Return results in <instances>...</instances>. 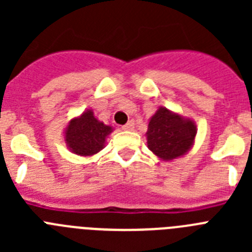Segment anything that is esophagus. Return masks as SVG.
Segmentation results:
<instances>
[{"instance_id":"esophagus-1","label":"esophagus","mask_w":252,"mask_h":252,"mask_svg":"<svg viewBox=\"0 0 252 252\" xmlns=\"http://www.w3.org/2000/svg\"><path fill=\"white\" fill-rule=\"evenodd\" d=\"M133 127H135V124H133V121H128L127 124L125 125V126H122V130L131 131V130H133Z\"/></svg>"}]
</instances>
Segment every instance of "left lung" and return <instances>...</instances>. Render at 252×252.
<instances>
[{
    "mask_svg": "<svg viewBox=\"0 0 252 252\" xmlns=\"http://www.w3.org/2000/svg\"><path fill=\"white\" fill-rule=\"evenodd\" d=\"M197 125L192 119L159 107L149 121L148 148L162 161L182 158L194 145Z\"/></svg>",
    "mask_w": 252,
    "mask_h": 252,
    "instance_id": "8db88e82",
    "label": "left lung"
}]
</instances>
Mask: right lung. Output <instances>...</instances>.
Masks as SVG:
<instances>
[{"label":"right lung","mask_w":252,"mask_h":252,"mask_svg":"<svg viewBox=\"0 0 252 252\" xmlns=\"http://www.w3.org/2000/svg\"><path fill=\"white\" fill-rule=\"evenodd\" d=\"M112 126L104 125L92 110H86L81 116L70 120L64 131L66 148L79 157H93L104 148Z\"/></svg>","instance_id":"add662e5"}]
</instances>
